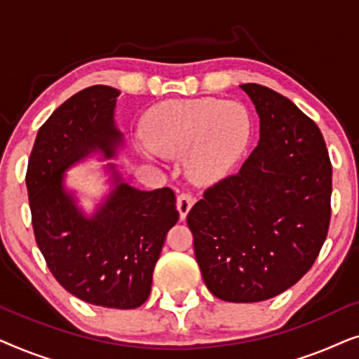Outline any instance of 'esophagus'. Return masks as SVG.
I'll return each mask as SVG.
<instances>
[{
  "mask_svg": "<svg viewBox=\"0 0 359 359\" xmlns=\"http://www.w3.org/2000/svg\"><path fill=\"white\" fill-rule=\"evenodd\" d=\"M193 204H194V199H193V196H191V194L183 193V194L178 196V199H176V208H178V210H180V219L181 220L186 219V215H188L191 208H193Z\"/></svg>",
  "mask_w": 359,
  "mask_h": 359,
  "instance_id": "34e87169",
  "label": "esophagus"
}]
</instances>
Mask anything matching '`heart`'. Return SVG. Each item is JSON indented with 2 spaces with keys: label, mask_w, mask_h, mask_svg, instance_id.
Returning <instances> with one entry per match:
<instances>
[{
  "label": "heart",
  "mask_w": 359,
  "mask_h": 359,
  "mask_svg": "<svg viewBox=\"0 0 359 359\" xmlns=\"http://www.w3.org/2000/svg\"><path fill=\"white\" fill-rule=\"evenodd\" d=\"M247 107L217 97L170 100L151 107L142 121L145 154L178 160L198 184L227 178L252 142Z\"/></svg>",
  "instance_id": "obj_1"
}]
</instances>
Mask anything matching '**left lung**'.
<instances>
[{"label":"left lung","instance_id":"8db88e82","mask_svg":"<svg viewBox=\"0 0 359 359\" xmlns=\"http://www.w3.org/2000/svg\"><path fill=\"white\" fill-rule=\"evenodd\" d=\"M259 117V140L237 175L188 214L205 286L227 302H259L294 286L330 225L332 163L316 122L279 93L240 85Z\"/></svg>","mask_w":359,"mask_h":359}]
</instances>
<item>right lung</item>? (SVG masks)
<instances>
[{"label": "right lung", "mask_w": 359, "mask_h": 359, "mask_svg": "<svg viewBox=\"0 0 359 359\" xmlns=\"http://www.w3.org/2000/svg\"><path fill=\"white\" fill-rule=\"evenodd\" d=\"M119 95L96 85L57 107L37 132L26 184L37 247L57 281L93 306L135 309L150 296L165 237L180 219L175 193L137 189L107 163L112 188L88 215L65 186L73 165L91 155L112 160L124 147L114 121Z\"/></svg>", "instance_id": "1"}]
</instances>
